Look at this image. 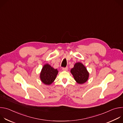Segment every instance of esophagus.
Here are the masks:
<instances>
[{
  "mask_svg": "<svg viewBox=\"0 0 123 123\" xmlns=\"http://www.w3.org/2000/svg\"><path fill=\"white\" fill-rule=\"evenodd\" d=\"M68 67H65V68H62V70L63 71H66L68 70Z\"/></svg>",
  "mask_w": 123,
  "mask_h": 123,
  "instance_id": "obj_1",
  "label": "esophagus"
}]
</instances>
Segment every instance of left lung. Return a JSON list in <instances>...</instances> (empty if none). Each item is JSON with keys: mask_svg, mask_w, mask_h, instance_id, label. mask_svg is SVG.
Masks as SVG:
<instances>
[{"mask_svg": "<svg viewBox=\"0 0 123 123\" xmlns=\"http://www.w3.org/2000/svg\"><path fill=\"white\" fill-rule=\"evenodd\" d=\"M71 72L73 75L75 80L78 84L85 83L89 78V74L87 72L86 67L81 63H76Z\"/></svg>", "mask_w": 123, "mask_h": 123, "instance_id": "obj_1", "label": "left lung"}]
</instances>
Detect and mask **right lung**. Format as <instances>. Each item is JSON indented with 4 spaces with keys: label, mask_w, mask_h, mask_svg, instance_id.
<instances>
[{
    "label": "right lung",
    "mask_w": 123,
    "mask_h": 123,
    "mask_svg": "<svg viewBox=\"0 0 123 123\" xmlns=\"http://www.w3.org/2000/svg\"><path fill=\"white\" fill-rule=\"evenodd\" d=\"M58 74L57 69H55L49 64H46L42 69L40 74V79L46 85H50L53 82Z\"/></svg>",
    "instance_id": "right-lung-1"
}]
</instances>
